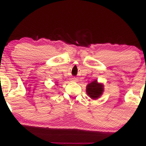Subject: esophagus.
<instances>
[{"label":"esophagus","mask_w":146,"mask_h":146,"mask_svg":"<svg viewBox=\"0 0 146 146\" xmlns=\"http://www.w3.org/2000/svg\"><path fill=\"white\" fill-rule=\"evenodd\" d=\"M76 79H74V81H76Z\"/></svg>","instance_id":"1"}]
</instances>
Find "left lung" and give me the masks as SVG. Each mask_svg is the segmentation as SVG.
Instances as JSON below:
<instances>
[{
	"label": "left lung",
	"instance_id": "obj_1",
	"mask_svg": "<svg viewBox=\"0 0 146 146\" xmlns=\"http://www.w3.org/2000/svg\"><path fill=\"white\" fill-rule=\"evenodd\" d=\"M87 94L92 99H97L102 94L103 86L98 83L97 80L92 82L87 85Z\"/></svg>",
	"mask_w": 146,
	"mask_h": 146
}]
</instances>
